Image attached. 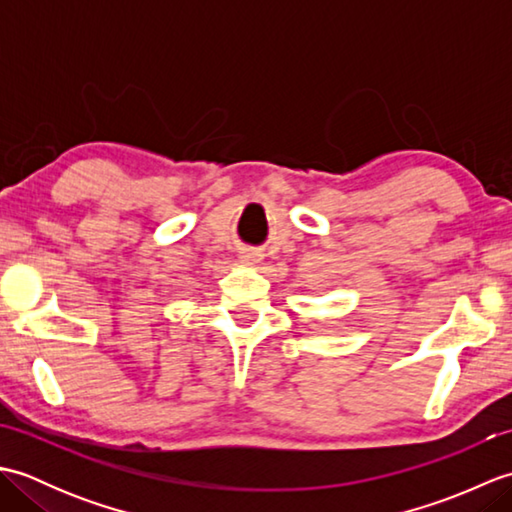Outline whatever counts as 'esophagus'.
Wrapping results in <instances>:
<instances>
[{
    "mask_svg": "<svg viewBox=\"0 0 512 512\" xmlns=\"http://www.w3.org/2000/svg\"><path fill=\"white\" fill-rule=\"evenodd\" d=\"M259 259H262V255L255 253V250H242V255H239V262L246 264V266L259 264Z\"/></svg>",
    "mask_w": 512,
    "mask_h": 512,
    "instance_id": "34e87169",
    "label": "esophagus"
}]
</instances>
